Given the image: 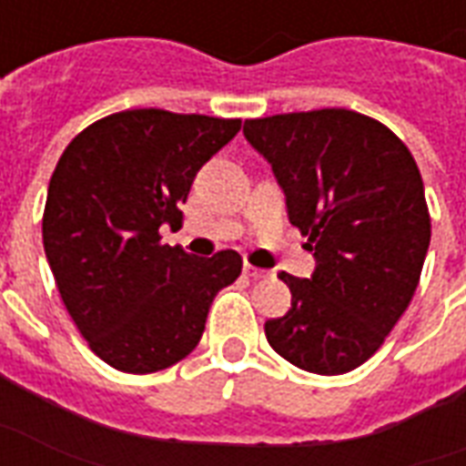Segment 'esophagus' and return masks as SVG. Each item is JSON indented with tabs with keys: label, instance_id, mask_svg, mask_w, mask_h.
I'll return each instance as SVG.
<instances>
[{
	"label": "esophagus",
	"instance_id": "34e87169",
	"mask_svg": "<svg viewBox=\"0 0 466 466\" xmlns=\"http://www.w3.org/2000/svg\"><path fill=\"white\" fill-rule=\"evenodd\" d=\"M243 273L248 275V278H256V280H263V278H270V270H263V268H256V266H250V263H246L243 266Z\"/></svg>",
	"mask_w": 466,
	"mask_h": 466
}]
</instances>
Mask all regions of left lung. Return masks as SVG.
I'll use <instances>...</instances> for the list:
<instances>
[{
  "instance_id": "1",
  "label": "left lung",
  "mask_w": 466,
  "mask_h": 466,
  "mask_svg": "<svg viewBox=\"0 0 466 466\" xmlns=\"http://www.w3.org/2000/svg\"><path fill=\"white\" fill-rule=\"evenodd\" d=\"M243 136L270 163L315 258L310 278L280 273L293 300L266 322L270 348L315 375L360 368L407 310L430 248L412 154L387 126L348 108L250 118Z\"/></svg>"
}]
</instances>
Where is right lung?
Returning a JSON list of instances; mask_svg holds the SVG:
<instances>
[{
    "instance_id": "obj_1",
    "label": "right lung",
    "mask_w": 466,
    "mask_h": 466,
    "mask_svg": "<svg viewBox=\"0 0 466 466\" xmlns=\"http://www.w3.org/2000/svg\"><path fill=\"white\" fill-rule=\"evenodd\" d=\"M240 118L134 108L84 128L54 168L42 236L71 320L111 368L176 365L198 345L210 303L236 280V250L193 258L163 246L196 173Z\"/></svg>"
}]
</instances>
